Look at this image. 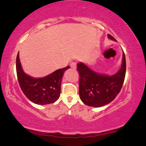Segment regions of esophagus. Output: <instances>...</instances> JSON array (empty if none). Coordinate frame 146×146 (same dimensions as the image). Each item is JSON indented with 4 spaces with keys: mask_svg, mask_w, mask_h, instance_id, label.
Instances as JSON below:
<instances>
[{
    "mask_svg": "<svg viewBox=\"0 0 146 146\" xmlns=\"http://www.w3.org/2000/svg\"><path fill=\"white\" fill-rule=\"evenodd\" d=\"M76 66H77V64L76 62H72L70 64V67L73 69L76 68Z\"/></svg>",
    "mask_w": 146,
    "mask_h": 146,
    "instance_id": "esophagus-1",
    "label": "esophagus"
}]
</instances>
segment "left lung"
Here are the masks:
<instances>
[{
  "mask_svg": "<svg viewBox=\"0 0 146 146\" xmlns=\"http://www.w3.org/2000/svg\"><path fill=\"white\" fill-rule=\"evenodd\" d=\"M108 36L115 41L112 36L108 35ZM77 70L80 75L79 94L81 100L90 106H103L113 100L122 87L126 70L125 54L123 52L120 69L112 76L99 74L82 62L78 64Z\"/></svg>",
  "mask_w": 146,
  "mask_h": 146,
  "instance_id": "8db88e82",
  "label": "left lung"
}]
</instances>
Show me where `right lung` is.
Masks as SVG:
<instances>
[{
    "label": "right lung",
    "mask_w": 146,
    "mask_h": 146,
    "mask_svg": "<svg viewBox=\"0 0 146 146\" xmlns=\"http://www.w3.org/2000/svg\"><path fill=\"white\" fill-rule=\"evenodd\" d=\"M16 68L20 87L24 94L33 103L45 105L55 102L59 98L63 74L70 66L57 70L45 77L35 78L24 72L18 53Z\"/></svg>",
    "instance_id": "add662e5"
}]
</instances>
